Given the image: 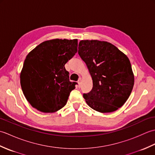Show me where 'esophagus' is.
<instances>
[{"label": "esophagus", "instance_id": "obj_1", "mask_svg": "<svg viewBox=\"0 0 155 155\" xmlns=\"http://www.w3.org/2000/svg\"><path fill=\"white\" fill-rule=\"evenodd\" d=\"M78 87H81V78H79V79H78Z\"/></svg>", "mask_w": 155, "mask_h": 155}]
</instances>
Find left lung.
I'll return each mask as SVG.
<instances>
[{
	"mask_svg": "<svg viewBox=\"0 0 155 155\" xmlns=\"http://www.w3.org/2000/svg\"><path fill=\"white\" fill-rule=\"evenodd\" d=\"M79 54L93 79V88L83 97L88 106L100 113H111L121 107L134 86L129 59L108 42L81 41Z\"/></svg>",
	"mask_w": 155,
	"mask_h": 155,
	"instance_id": "obj_1",
	"label": "left lung"
}]
</instances>
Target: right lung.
Instances as JSON below:
<instances>
[{"mask_svg":"<svg viewBox=\"0 0 155 155\" xmlns=\"http://www.w3.org/2000/svg\"><path fill=\"white\" fill-rule=\"evenodd\" d=\"M77 39H53L38 45L26 57L21 76L25 97L32 107L54 113L66 104L76 82L64 64L77 52Z\"/></svg>","mask_w":155,"mask_h":155,"instance_id":"right-lung-1","label":"right lung"}]
</instances>
